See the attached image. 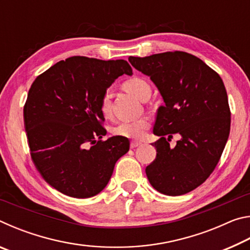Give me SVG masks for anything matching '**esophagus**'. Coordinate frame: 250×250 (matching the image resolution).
Instances as JSON below:
<instances>
[{
	"label": "esophagus",
	"instance_id": "esophagus-1",
	"mask_svg": "<svg viewBox=\"0 0 250 250\" xmlns=\"http://www.w3.org/2000/svg\"><path fill=\"white\" fill-rule=\"evenodd\" d=\"M142 145L141 142H139V141H131V143H130V147L131 149H134V147H138V146H140Z\"/></svg>",
	"mask_w": 250,
	"mask_h": 250
}]
</instances>
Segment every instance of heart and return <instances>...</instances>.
I'll return each instance as SVG.
<instances>
[{"label": "heart", "mask_w": 250, "mask_h": 250, "mask_svg": "<svg viewBox=\"0 0 250 250\" xmlns=\"http://www.w3.org/2000/svg\"><path fill=\"white\" fill-rule=\"evenodd\" d=\"M122 87L125 91H128L138 99L143 100L147 95H151V87L149 83L146 79L140 77H132L126 79L125 82L122 83ZM99 108L101 113L104 117H108L110 115V94L105 91L104 94L101 96ZM150 122L146 118L134 121H128V122H121L117 125L113 126L111 129L112 134L118 135V137L128 138V139H140L145 135L146 131L149 129Z\"/></svg>", "instance_id": "obj_1"}]
</instances>
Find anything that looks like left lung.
I'll return each mask as SVG.
<instances>
[{
    "label": "left lung",
    "instance_id": "1",
    "mask_svg": "<svg viewBox=\"0 0 250 250\" xmlns=\"http://www.w3.org/2000/svg\"><path fill=\"white\" fill-rule=\"evenodd\" d=\"M129 62L149 76L164 101L153 128L160 139L152 145L156 158L146 168L147 179L166 195L191 192L213 173L229 135L230 109L221 76L179 50L130 56ZM174 133L182 138L172 149L167 141Z\"/></svg>",
    "mask_w": 250,
    "mask_h": 250
}]
</instances>
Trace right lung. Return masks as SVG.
Here are the masks:
<instances>
[{"label":"right lung","instance_id":"obj_1","mask_svg":"<svg viewBox=\"0 0 250 250\" xmlns=\"http://www.w3.org/2000/svg\"><path fill=\"white\" fill-rule=\"evenodd\" d=\"M124 74L132 75L124 59L74 56L37 76L29 88L23 112L33 163L65 195H97L129 151L126 138L103 140L107 130L99 108L101 96Z\"/></svg>","mask_w":250,"mask_h":250}]
</instances>
